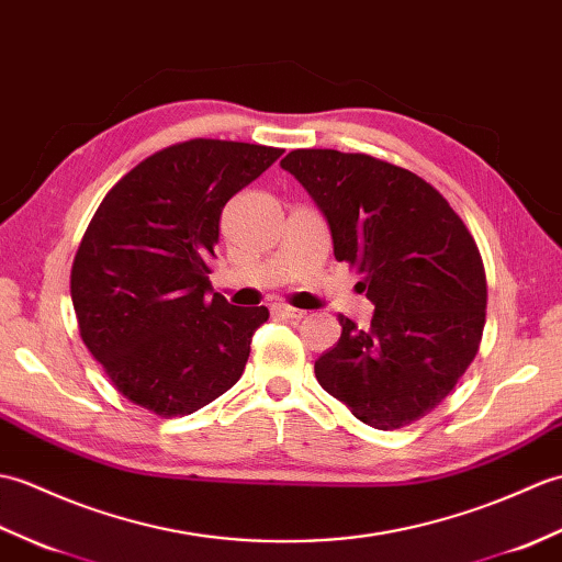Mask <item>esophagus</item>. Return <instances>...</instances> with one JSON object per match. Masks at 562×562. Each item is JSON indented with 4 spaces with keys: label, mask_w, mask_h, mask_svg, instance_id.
Masks as SVG:
<instances>
[{
    "label": "esophagus",
    "mask_w": 562,
    "mask_h": 562,
    "mask_svg": "<svg viewBox=\"0 0 562 562\" xmlns=\"http://www.w3.org/2000/svg\"><path fill=\"white\" fill-rule=\"evenodd\" d=\"M271 310H273V313H277L279 317H285V319H303V317H305V310H297V307L283 305V303H273Z\"/></svg>",
    "instance_id": "esophagus-1"
}]
</instances>
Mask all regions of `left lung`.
I'll use <instances>...</instances> for the list:
<instances>
[{
	"label": "left lung",
	"instance_id": "1",
	"mask_svg": "<svg viewBox=\"0 0 562 562\" xmlns=\"http://www.w3.org/2000/svg\"><path fill=\"white\" fill-rule=\"evenodd\" d=\"M281 168L315 199L334 257L363 273L370 329L339 317L315 360L324 392L378 430L408 426L454 390L485 324L483 259L464 221L416 172L366 154L295 148Z\"/></svg>",
	"mask_w": 562,
	"mask_h": 562
}]
</instances>
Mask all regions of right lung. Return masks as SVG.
Returning a JSON list of instances; mask_svg holds the SVG:
<instances>
[{
  "label": "right lung",
  "mask_w": 562,
  "mask_h": 562,
  "mask_svg": "<svg viewBox=\"0 0 562 562\" xmlns=\"http://www.w3.org/2000/svg\"><path fill=\"white\" fill-rule=\"evenodd\" d=\"M283 148L192 139L148 156L98 206L71 267L86 348L117 392L160 418L194 414L240 380L269 310L214 293L221 211Z\"/></svg>",
  "instance_id": "add662e5"
}]
</instances>
